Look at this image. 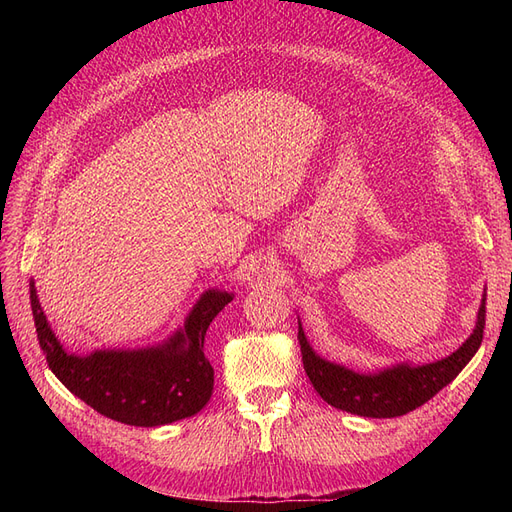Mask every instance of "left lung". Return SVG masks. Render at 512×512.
I'll return each instance as SVG.
<instances>
[{
  "instance_id": "left-lung-1",
  "label": "left lung",
  "mask_w": 512,
  "mask_h": 512,
  "mask_svg": "<svg viewBox=\"0 0 512 512\" xmlns=\"http://www.w3.org/2000/svg\"><path fill=\"white\" fill-rule=\"evenodd\" d=\"M485 301L487 297L483 294L472 335L451 356L425 365L399 363L376 371V374H359V371L322 359L309 346L299 322V344L305 374L318 395L337 410L367 418L404 416L442 391L470 363L480 348V342H483Z\"/></svg>"
}]
</instances>
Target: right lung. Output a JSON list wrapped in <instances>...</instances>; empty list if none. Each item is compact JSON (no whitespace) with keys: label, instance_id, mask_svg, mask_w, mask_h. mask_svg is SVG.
Listing matches in <instances>:
<instances>
[{"label":"right lung","instance_id":"obj_1","mask_svg":"<svg viewBox=\"0 0 512 512\" xmlns=\"http://www.w3.org/2000/svg\"><path fill=\"white\" fill-rule=\"evenodd\" d=\"M29 301L49 369L70 393L106 418L134 427H160L194 416L211 399L213 367L205 356V335L213 318L232 301L230 292L207 290L183 329L160 346L96 350L89 356L70 354L57 342L34 282H29Z\"/></svg>","mask_w":512,"mask_h":512}]
</instances>
